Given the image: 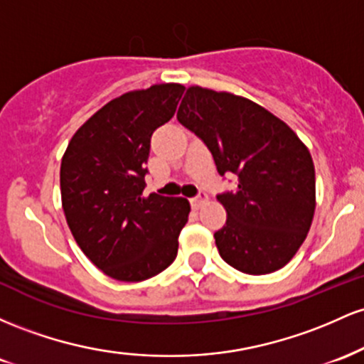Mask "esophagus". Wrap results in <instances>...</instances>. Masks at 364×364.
<instances>
[{
    "label": "esophagus",
    "instance_id": "34e87169",
    "mask_svg": "<svg viewBox=\"0 0 364 364\" xmlns=\"http://www.w3.org/2000/svg\"><path fill=\"white\" fill-rule=\"evenodd\" d=\"M206 199H208L206 193H199L198 196H196V198L191 199V204H193L194 208H199V206H201V204L206 203Z\"/></svg>",
    "mask_w": 364,
    "mask_h": 364
}]
</instances>
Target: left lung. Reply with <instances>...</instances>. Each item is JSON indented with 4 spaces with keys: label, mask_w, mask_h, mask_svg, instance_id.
<instances>
[{
    "label": "left lung",
    "mask_w": 364,
    "mask_h": 364,
    "mask_svg": "<svg viewBox=\"0 0 364 364\" xmlns=\"http://www.w3.org/2000/svg\"><path fill=\"white\" fill-rule=\"evenodd\" d=\"M177 120L213 154L220 175H237L216 196L227 211L215 232L220 256L235 270L267 275L289 263L314 215V165L296 132L263 106L230 92L193 85Z\"/></svg>",
    "instance_id": "left-lung-1"
}]
</instances>
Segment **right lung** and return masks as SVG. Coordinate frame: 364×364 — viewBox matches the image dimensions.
<instances>
[{"instance_id":"right-lung-1","label":"right lung","mask_w":364,"mask_h":364,"mask_svg":"<svg viewBox=\"0 0 364 364\" xmlns=\"http://www.w3.org/2000/svg\"><path fill=\"white\" fill-rule=\"evenodd\" d=\"M181 84L130 91L73 134L60 168L61 204L84 255L112 279L141 282L177 258L189 218L183 198L144 194L151 136L173 117Z\"/></svg>"}]
</instances>
